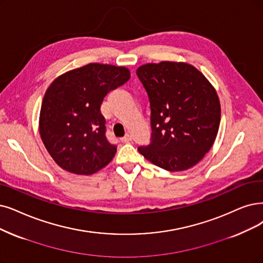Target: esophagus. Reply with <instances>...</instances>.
I'll list each match as a JSON object with an SVG mask.
<instances>
[{"mask_svg": "<svg viewBox=\"0 0 263 263\" xmlns=\"http://www.w3.org/2000/svg\"><path fill=\"white\" fill-rule=\"evenodd\" d=\"M121 140H122L123 142H129V141L132 140V135H130V134H126Z\"/></svg>", "mask_w": 263, "mask_h": 263, "instance_id": "1", "label": "esophagus"}]
</instances>
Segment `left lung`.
Here are the masks:
<instances>
[{"mask_svg":"<svg viewBox=\"0 0 263 263\" xmlns=\"http://www.w3.org/2000/svg\"><path fill=\"white\" fill-rule=\"evenodd\" d=\"M151 106L152 137L138 151L168 172L196 165L213 146L221 107L215 87L186 62L145 64L137 71Z\"/></svg>","mask_w":263,"mask_h":263,"instance_id":"1","label":"left lung"}]
</instances>
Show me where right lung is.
<instances>
[{
    "mask_svg": "<svg viewBox=\"0 0 263 263\" xmlns=\"http://www.w3.org/2000/svg\"><path fill=\"white\" fill-rule=\"evenodd\" d=\"M130 78L126 67L88 64L51 82L42 101L39 132L55 163L69 173L92 175L106 167L117 145L106 137L100 107L107 93Z\"/></svg>",
    "mask_w": 263,
    "mask_h": 263,
    "instance_id": "right-lung-1",
    "label": "right lung"
}]
</instances>
